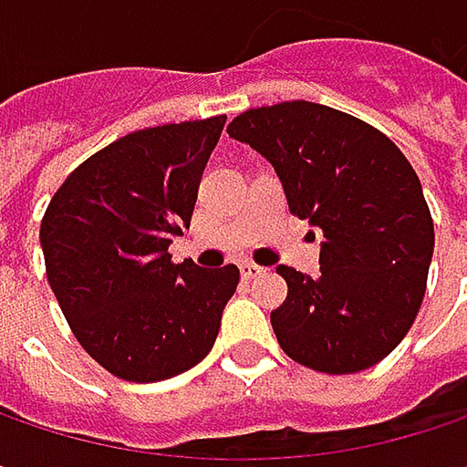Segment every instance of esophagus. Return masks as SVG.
I'll return each instance as SVG.
<instances>
[{"mask_svg": "<svg viewBox=\"0 0 467 467\" xmlns=\"http://www.w3.org/2000/svg\"><path fill=\"white\" fill-rule=\"evenodd\" d=\"M240 273H243V278H256V275L265 273V267H259V265H254V262H243V265H240Z\"/></svg>", "mask_w": 467, "mask_h": 467, "instance_id": "esophagus-1", "label": "esophagus"}]
</instances>
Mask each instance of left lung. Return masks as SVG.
<instances>
[{
    "mask_svg": "<svg viewBox=\"0 0 467 467\" xmlns=\"http://www.w3.org/2000/svg\"><path fill=\"white\" fill-rule=\"evenodd\" d=\"M227 132L275 167L289 211L325 234L322 275L278 267L289 292L270 322L284 354L329 376L373 368L427 289L435 233L414 167L376 127L306 99L251 108Z\"/></svg>",
    "mask_w": 467,
    "mask_h": 467,
    "instance_id": "left-lung-1",
    "label": "left lung"
}]
</instances>
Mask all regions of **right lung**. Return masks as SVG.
<instances>
[{
  "label": "right lung",
  "mask_w": 467,
  "mask_h": 467,
  "mask_svg": "<svg viewBox=\"0 0 467 467\" xmlns=\"http://www.w3.org/2000/svg\"><path fill=\"white\" fill-rule=\"evenodd\" d=\"M227 116L132 132L105 145L50 197L46 275L78 343L124 381H164L213 348L240 270L175 265Z\"/></svg>",
  "instance_id": "add662e5"
}]
</instances>
